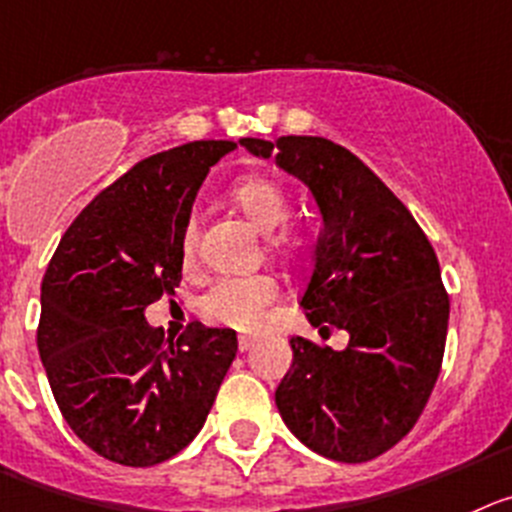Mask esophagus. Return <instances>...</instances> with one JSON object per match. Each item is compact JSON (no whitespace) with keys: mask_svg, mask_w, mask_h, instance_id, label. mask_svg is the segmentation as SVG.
Masks as SVG:
<instances>
[{"mask_svg":"<svg viewBox=\"0 0 512 512\" xmlns=\"http://www.w3.org/2000/svg\"><path fill=\"white\" fill-rule=\"evenodd\" d=\"M257 338L255 336H240L237 338V346H240V351H250L252 346H255Z\"/></svg>","mask_w":512,"mask_h":512,"instance_id":"esophagus-1","label":"esophagus"}]
</instances>
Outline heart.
Listing matches in <instances>:
<instances>
[{
    "mask_svg": "<svg viewBox=\"0 0 512 512\" xmlns=\"http://www.w3.org/2000/svg\"><path fill=\"white\" fill-rule=\"evenodd\" d=\"M229 197L255 227L267 232V245L272 250L295 252L303 247V234L283 224L290 214V197L278 181L270 176H245V179L234 181ZM179 255L184 267H194L197 262V224L194 222H186L181 229ZM275 295H278V283L265 272L224 275L204 290V295L199 298V310L209 321L250 331V328L260 326Z\"/></svg>",
    "mask_w": 512,
    "mask_h": 512,
    "instance_id": "1",
    "label": "heart"
}]
</instances>
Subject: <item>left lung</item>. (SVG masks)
<instances>
[{"label":"left lung","mask_w":512,"mask_h":512,"mask_svg":"<svg viewBox=\"0 0 512 512\" xmlns=\"http://www.w3.org/2000/svg\"><path fill=\"white\" fill-rule=\"evenodd\" d=\"M275 156L321 207L323 229L300 305L333 351L290 338L293 366L275 391L290 432L336 462H369L417 424L442 369L450 295L427 234L394 191L348 148L321 136L242 138Z\"/></svg>","instance_id":"left-lung-1"}]
</instances>
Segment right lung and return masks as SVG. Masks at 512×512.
<instances>
[{
	"mask_svg": "<svg viewBox=\"0 0 512 512\" xmlns=\"http://www.w3.org/2000/svg\"><path fill=\"white\" fill-rule=\"evenodd\" d=\"M234 141L148 156L75 217L42 278L37 348L62 417L95 455L151 467L204 427L237 356L232 328L189 323L176 341L143 310L181 283V229L209 166Z\"/></svg>",
	"mask_w": 512,
	"mask_h": 512,
	"instance_id": "1",
	"label": "right lung"
}]
</instances>
